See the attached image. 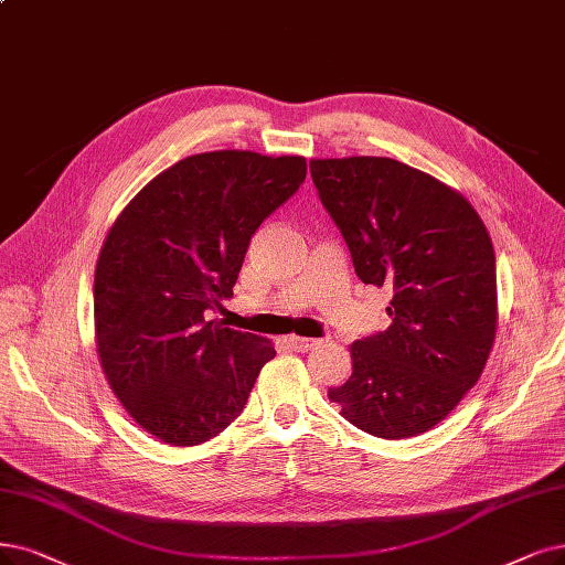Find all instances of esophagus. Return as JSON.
I'll list each match as a JSON object with an SVG mask.
<instances>
[{
	"mask_svg": "<svg viewBox=\"0 0 565 565\" xmlns=\"http://www.w3.org/2000/svg\"><path fill=\"white\" fill-rule=\"evenodd\" d=\"M286 342H288L290 347H294L296 351H309V349H315V347L319 344V340H311V338H298V335H290Z\"/></svg>",
	"mask_w": 565,
	"mask_h": 565,
	"instance_id": "34e87169",
	"label": "esophagus"
}]
</instances>
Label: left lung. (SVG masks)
Wrapping results in <instances>:
<instances>
[{
	"label": "left lung",
	"mask_w": 565,
	"mask_h": 565,
	"mask_svg": "<svg viewBox=\"0 0 565 565\" xmlns=\"http://www.w3.org/2000/svg\"><path fill=\"white\" fill-rule=\"evenodd\" d=\"M309 170L359 279L393 290V323L349 347L351 377L328 398L374 437L426 433L482 377L495 340L489 230L461 193L398 160L319 158Z\"/></svg>",
	"instance_id": "8db88e82"
}]
</instances>
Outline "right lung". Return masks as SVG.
Instances as JSON below:
<instances>
[{
  "instance_id": "obj_1",
  "label": "right lung",
  "mask_w": 565,
  "mask_h": 565,
  "mask_svg": "<svg viewBox=\"0 0 565 565\" xmlns=\"http://www.w3.org/2000/svg\"><path fill=\"white\" fill-rule=\"evenodd\" d=\"M302 156L206 151L167 167L122 209L95 267V347L139 428L172 447L242 414L269 340L209 319L233 296L250 235L294 195Z\"/></svg>"
}]
</instances>
